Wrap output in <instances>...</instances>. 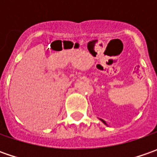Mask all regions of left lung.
Returning a JSON list of instances; mask_svg holds the SVG:
<instances>
[{
	"label": "left lung",
	"instance_id": "1",
	"mask_svg": "<svg viewBox=\"0 0 157 157\" xmlns=\"http://www.w3.org/2000/svg\"><path fill=\"white\" fill-rule=\"evenodd\" d=\"M101 121H103V122H104V123H105V125H106V123H105V121H103V120H101Z\"/></svg>",
	"mask_w": 157,
	"mask_h": 157
}]
</instances>
